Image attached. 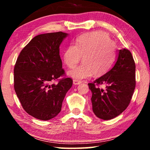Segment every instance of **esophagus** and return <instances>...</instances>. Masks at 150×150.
Segmentation results:
<instances>
[{"label": "esophagus", "instance_id": "obj_1", "mask_svg": "<svg viewBox=\"0 0 150 150\" xmlns=\"http://www.w3.org/2000/svg\"><path fill=\"white\" fill-rule=\"evenodd\" d=\"M73 81V84H74L75 85H79V84H81V81H78V80L74 79Z\"/></svg>", "mask_w": 150, "mask_h": 150}]
</instances>
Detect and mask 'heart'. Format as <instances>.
Here are the masks:
<instances>
[{
	"mask_svg": "<svg viewBox=\"0 0 150 150\" xmlns=\"http://www.w3.org/2000/svg\"><path fill=\"white\" fill-rule=\"evenodd\" d=\"M83 57L81 65L68 72L75 80H82L93 73L100 76L112 67L116 58V46L107 33L96 30L81 35L65 50L63 58L67 67L77 66Z\"/></svg>",
	"mask_w": 150,
	"mask_h": 150,
	"instance_id": "1",
	"label": "heart"
}]
</instances>
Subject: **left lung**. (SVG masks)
I'll return each instance as SVG.
<instances>
[{
    "instance_id": "1",
    "label": "left lung",
    "mask_w": 150,
    "mask_h": 150,
    "mask_svg": "<svg viewBox=\"0 0 150 150\" xmlns=\"http://www.w3.org/2000/svg\"><path fill=\"white\" fill-rule=\"evenodd\" d=\"M136 65L131 52L118 50L114 67L93 83H88L92 93L93 111L98 118L108 120L120 115L130 103L136 87ZM105 84V90L98 87Z\"/></svg>"
}]
</instances>
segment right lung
<instances>
[{"instance_id":"right-lung-1","label":"right lung","mask_w":150,"mask_h":150,"mask_svg":"<svg viewBox=\"0 0 150 150\" xmlns=\"http://www.w3.org/2000/svg\"><path fill=\"white\" fill-rule=\"evenodd\" d=\"M67 35L62 32L36 35L21 51L15 64V92L24 110L39 120H50L60 112L72 86L71 78L52 83L65 75L59 46Z\"/></svg>"}]
</instances>
